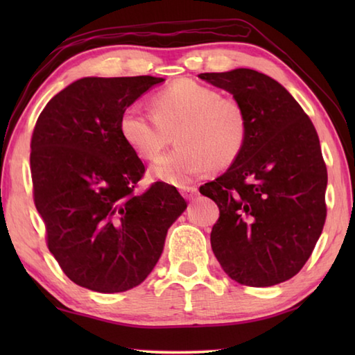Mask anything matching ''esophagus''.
<instances>
[{"mask_svg":"<svg viewBox=\"0 0 355 355\" xmlns=\"http://www.w3.org/2000/svg\"><path fill=\"white\" fill-rule=\"evenodd\" d=\"M182 193L186 200H193L197 197V187L195 186H182Z\"/></svg>","mask_w":355,"mask_h":355,"instance_id":"obj_1","label":"esophagus"}]
</instances>
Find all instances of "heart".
<instances>
[{
    "instance_id": "b5f03b06",
    "label": "heart",
    "mask_w": 355,
    "mask_h": 355,
    "mask_svg": "<svg viewBox=\"0 0 355 355\" xmlns=\"http://www.w3.org/2000/svg\"><path fill=\"white\" fill-rule=\"evenodd\" d=\"M149 112L130 107L120 117V132L143 160L153 162L169 145L153 173L164 183L182 186L212 166L224 169L243 153L247 117L241 103L192 79L172 82L153 97Z\"/></svg>"
}]
</instances>
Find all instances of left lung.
I'll return each mask as SVG.
<instances>
[{"label": "left lung", "mask_w": 355, "mask_h": 355, "mask_svg": "<svg viewBox=\"0 0 355 355\" xmlns=\"http://www.w3.org/2000/svg\"><path fill=\"white\" fill-rule=\"evenodd\" d=\"M198 78L235 97L247 117L243 153L200 192L220 207L212 250L229 277L270 286L296 276L327 220V164L302 107L267 74L250 69Z\"/></svg>", "instance_id": "1"}]
</instances>
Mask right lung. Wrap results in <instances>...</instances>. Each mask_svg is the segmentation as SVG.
<instances>
[{
  "label": "right lung",
  "mask_w": 355,
  "mask_h": 355,
  "mask_svg": "<svg viewBox=\"0 0 355 355\" xmlns=\"http://www.w3.org/2000/svg\"><path fill=\"white\" fill-rule=\"evenodd\" d=\"M163 80L79 79L36 120L30 172L45 241L67 277L88 290L120 293L145 281L187 206L163 182L137 192L145 164L120 132L123 111Z\"/></svg>",
  "instance_id": "right-lung-1"
}]
</instances>
